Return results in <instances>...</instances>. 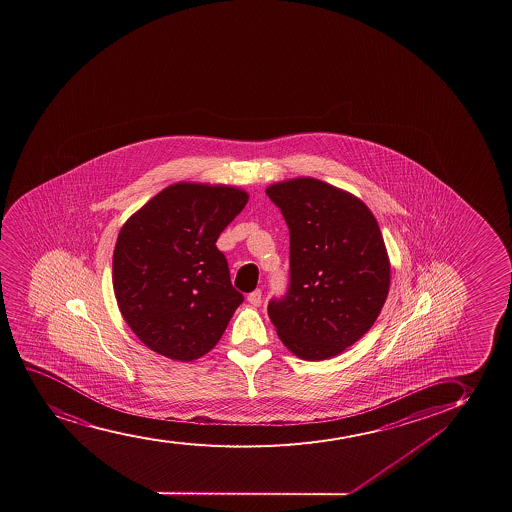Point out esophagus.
I'll use <instances>...</instances> for the list:
<instances>
[{
  "label": "esophagus",
  "instance_id": "1",
  "mask_svg": "<svg viewBox=\"0 0 512 512\" xmlns=\"http://www.w3.org/2000/svg\"><path fill=\"white\" fill-rule=\"evenodd\" d=\"M247 301L251 306H259L261 304V290L256 289L254 292H251L249 296H247Z\"/></svg>",
  "mask_w": 512,
  "mask_h": 512
}]
</instances>
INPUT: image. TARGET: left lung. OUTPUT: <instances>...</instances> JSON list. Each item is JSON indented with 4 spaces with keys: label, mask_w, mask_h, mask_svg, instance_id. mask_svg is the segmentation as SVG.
<instances>
[{
    "label": "left lung",
    "mask_w": 512,
    "mask_h": 512,
    "mask_svg": "<svg viewBox=\"0 0 512 512\" xmlns=\"http://www.w3.org/2000/svg\"><path fill=\"white\" fill-rule=\"evenodd\" d=\"M266 194L290 235L289 289L268 302V316L297 358H333L373 327L387 299L380 227L361 199L311 177L270 185Z\"/></svg>",
    "instance_id": "1"
}]
</instances>
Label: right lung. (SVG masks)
I'll return each mask as SVG.
<instances>
[{
	"mask_svg": "<svg viewBox=\"0 0 512 512\" xmlns=\"http://www.w3.org/2000/svg\"><path fill=\"white\" fill-rule=\"evenodd\" d=\"M247 199L237 187L179 182L125 222L113 251V290L151 351L187 363L222 339L244 296L216 241Z\"/></svg>",
	"mask_w": 512,
	"mask_h": 512,
	"instance_id": "1",
	"label": "right lung"
}]
</instances>
